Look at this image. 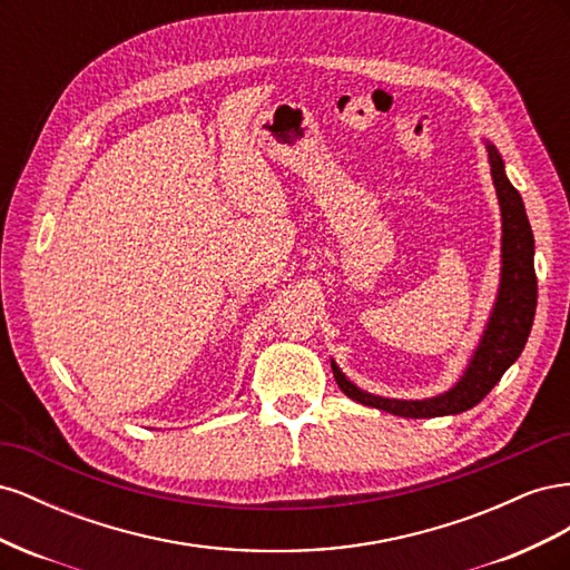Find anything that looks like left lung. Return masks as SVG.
Here are the masks:
<instances>
[{
	"mask_svg": "<svg viewBox=\"0 0 570 570\" xmlns=\"http://www.w3.org/2000/svg\"><path fill=\"white\" fill-rule=\"evenodd\" d=\"M488 151L499 206H502V283H499V295L490 323L482 333L469 368L450 392L433 396V400L404 402L383 400V396L358 390L342 375L335 361H331L335 381L350 400L404 419L450 416V413H461L482 402V396L502 381L507 368L521 356L532 327L534 306H538V275H534L532 258L534 237L519 189L509 183L504 174L502 157L492 145H488Z\"/></svg>",
	"mask_w": 570,
	"mask_h": 570,
	"instance_id": "1",
	"label": "left lung"
}]
</instances>
